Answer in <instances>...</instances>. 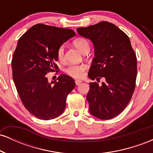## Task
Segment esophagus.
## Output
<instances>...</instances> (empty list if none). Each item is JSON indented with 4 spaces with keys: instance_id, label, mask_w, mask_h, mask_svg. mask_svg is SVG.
Listing matches in <instances>:
<instances>
[{
    "instance_id": "34e87169",
    "label": "esophagus",
    "mask_w": 153,
    "mask_h": 153,
    "mask_svg": "<svg viewBox=\"0 0 153 153\" xmlns=\"http://www.w3.org/2000/svg\"><path fill=\"white\" fill-rule=\"evenodd\" d=\"M82 82V80H75V84H76L77 85H80V84H81Z\"/></svg>"
}]
</instances>
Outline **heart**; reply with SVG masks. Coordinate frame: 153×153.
Wrapping results in <instances>:
<instances>
[{
	"instance_id": "b5f03b06",
	"label": "heart",
	"mask_w": 153,
	"mask_h": 153,
	"mask_svg": "<svg viewBox=\"0 0 153 153\" xmlns=\"http://www.w3.org/2000/svg\"><path fill=\"white\" fill-rule=\"evenodd\" d=\"M73 45L79 52L82 54L88 53L90 50V45L88 42L85 39L78 37L75 39L73 42ZM65 49L64 46H60L58 48L57 52V56L59 60L62 61L64 59ZM85 71V66L84 65H71L66 68L65 72L70 76L75 78H82L84 74V71Z\"/></svg>"
}]
</instances>
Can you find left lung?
<instances>
[{
    "label": "left lung",
    "mask_w": 153,
    "mask_h": 153,
    "mask_svg": "<svg viewBox=\"0 0 153 153\" xmlns=\"http://www.w3.org/2000/svg\"><path fill=\"white\" fill-rule=\"evenodd\" d=\"M78 34L89 39L94 58L88 72L91 80L104 78L99 85L90 82L87 94L90 113L96 118L110 119L122 113L131 99L137 78V57L124 31L108 22L78 28Z\"/></svg>",
    "instance_id": "1"
}]
</instances>
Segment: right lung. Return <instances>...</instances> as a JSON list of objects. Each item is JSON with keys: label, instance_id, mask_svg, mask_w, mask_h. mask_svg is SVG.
I'll return each mask as SVG.
<instances>
[{"label": "right lung", "instance_id": "right-lung-1", "mask_svg": "<svg viewBox=\"0 0 153 153\" xmlns=\"http://www.w3.org/2000/svg\"><path fill=\"white\" fill-rule=\"evenodd\" d=\"M75 36L72 29L38 24L19 39L11 62L13 79L24 106L36 118L54 119L65 108L75 80L62 74L49 82L46 75L58 69L57 50Z\"/></svg>", "mask_w": 153, "mask_h": 153}]
</instances>
